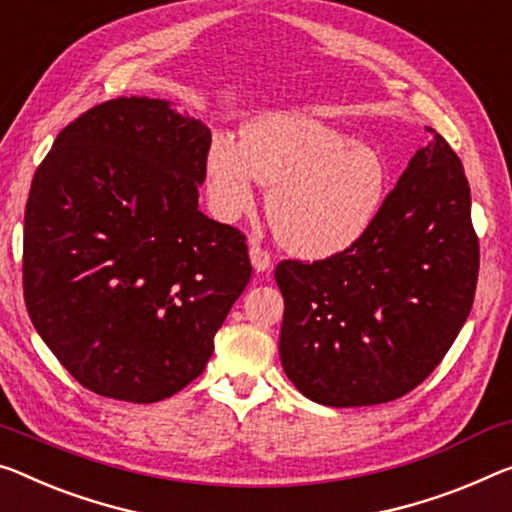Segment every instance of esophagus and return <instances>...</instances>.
Wrapping results in <instances>:
<instances>
[{
	"instance_id": "esophagus-1",
	"label": "esophagus",
	"mask_w": 512,
	"mask_h": 512,
	"mask_svg": "<svg viewBox=\"0 0 512 512\" xmlns=\"http://www.w3.org/2000/svg\"><path fill=\"white\" fill-rule=\"evenodd\" d=\"M249 258H251V265H254L256 272L270 270V265H272L270 251L258 245V242H251V245H249Z\"/></svg>"
}]
</instances>
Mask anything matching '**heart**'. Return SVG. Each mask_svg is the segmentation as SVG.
I'll list each match as a JSON object with an SVG mask.
<instances>
[{"label": "heart", "instance_id": "obj_1", "mask_svg": "<svg viewBox=\"0 0 512 512\" xmlns=\"http://www.w3.org/2000/svg\"><path fill=\"white\" fill-rule=\"evenodd\" d=\"M254 178L272 187L267 217L283 247L300 256L336 254L361 238L389 185L384 157L302 114H274L217 139L208 153V192L233 219L254 203Z\"/></svg>", "mask_w": 512, "mask_h": 512}]
</instances>
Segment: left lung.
<instances>
[{
	"instance_id": "8db88e82",
	"label": "left lung",
	"mask_w": 512,
	"mask_h": 512,
	"mask_svg": "<svg viewBox=\"0 0 512 512\" xmlns=\"http://www.w3.org/2000/svg\"><path fill=\"white\" fill-rule=\"evenodd\" d=\"M478 235L460 157L435 135L350 247L286 258L279 355L288 380L329 407L396 400L426 380L471 311Z\"/></svg>"
}]
</instances>
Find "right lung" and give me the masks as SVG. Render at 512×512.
Segmentation results:
<instances>
[{
	"instance_id": "add662e5",
	"label": "right lung",
	"mask_w": 512,
	"mask_h": 512,
	"mask_svg": "<svg viewBox=\"0 0 512 512\" xmlns=\"http://www.w3.org/2000/svg\"><path fill=\"white\" fill-rule=\"evenodd\" d=\"M210 130L164 100L114 98L68 123L25 210L36 332L93 393L157 403L196 380L251 279L247 238L199 210Z\"/></svg>"
}]
</instances>
